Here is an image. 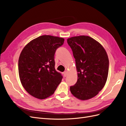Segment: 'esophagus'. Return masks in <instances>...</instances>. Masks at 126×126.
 <instances>
[{"mask_svg": "<svg viewBox=\"0 0 126 126\" xmlns=\"http://www.w3.org/2000/svg\"><path fill=\"white\" fill-rule=\"evenodd\" d=\"M63 76H64V77H66V76H67V72L66 71H64V72H63Z\"/></svg>", "mask_w": 126, "mask_h": 126, "instance_id": "1", "label": "esophagus"}]
</instances>
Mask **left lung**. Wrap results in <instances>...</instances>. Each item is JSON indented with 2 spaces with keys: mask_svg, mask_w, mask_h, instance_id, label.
<instances>
[{
  "mask_svg": "<svg viewBox=\"0 0 126 126\" xmlns=\"http://www.w3.org/2000/svg\"><path fill=\"white\" fill-rule=\"evenodd\" d=\"M75 59L78 79L70 87L71 93L81 100L96 96L104 87L108 78L109 59L102 46L88 36L67 39Z\"/></svg>",
  "mask_w": 126,
  "mask_h": 126,
  "instance_id": "left-lung-1",
  "label": "left lung"
}]
</instances>
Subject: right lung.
I'll list each match as a JSON object with an SVG mask.
<instances>
[{"label":"right lung","instance_id":"obj_1","mask_svg":"<svg viewBox=\"0 0 126 126\" xmlns=\"http://www.w3.org/2000/svg\"><path fill=\"white\" fill-rule=\"evenodd\" d=\"M63 38L41 36L30 41L22 49L18 60L22 86L29 94L39 99L51 96L63 77L55 68L56 49L63 45Z\"/></svg>","mask_w":126,"mask_h":126}]
</instances>
